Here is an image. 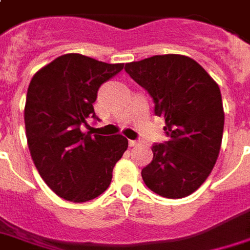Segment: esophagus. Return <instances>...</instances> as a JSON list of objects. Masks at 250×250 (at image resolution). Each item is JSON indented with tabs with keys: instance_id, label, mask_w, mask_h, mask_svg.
<instances>
[{
	"instance_id": "obj_1",
	"label": "esophagus",
	"mask_w": 250,
	"mask_h": 250,
	"mask_svg": "<svg viewBox=\"0 0 250 250\" xmlns=\"http://www.w3.org/2000/svg\"><path fill=\"white\" fill-rule=\"evenodd\" d=\"M137 145H139V142H136V140H129V146L130 147H136Z\"/></svg>"
}]
</instances>
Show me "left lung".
I'll list each match as a JSON object with an SVG mask.
<instances>
[{"label": "left lung", "mask_w": 250, "mask_h": 250, "mask_svg": "<svg viewBox=\"0 0 250 250\" xmlns=\"http://www.w3.org/2000/svg\"><path fill=\"white\" fill-rule=\"evenodd\" d=\"M125 71L155 103L169 136L151 147L152 161L142 170L146 186L165 198H184L210 175L224 128L222 93L215 80L194 59L157 55L125 64Z\"/></svg>", "instance_id": "obj_1"}]
</instances>
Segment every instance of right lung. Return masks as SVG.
<instances>
[{"label": "right lung", "mask_w": 250, "mask_h": 250, "mask_svg": "<svg viewBox=\"0 0 250 250\" xmlns=\"http://www.w3.org/2000/svg\"><path fill=\"white\" fill-rule=\"evenodd\" d=\"M122 68L124 63L67 53L31 78L24 105L28 150L42 180L60 198L86 202L103 194L128 148L122 135L81 130L89 117L98 118L93 103L100 85Z\"/></svg>", "instance_id": "right-lung-1"}]
</instances>
